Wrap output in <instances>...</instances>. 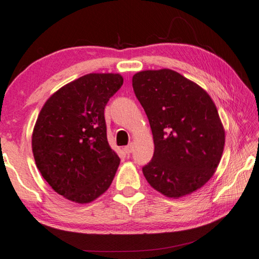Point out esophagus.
Wrapping results in <instances>:
<instances>
[{"instance_id":"1","label":"esophagus","mask_w":259,"mask_h":259,"mask_svg":"<svg viewBox=\"0 0 259 259\" xmlns=\"http://www.w3.org/2000/svg\"><path fill=\"white\" fill-rule=\"evenodd\" d=\"M123 150H124V153H125V154H130V153L131 152H133V150H134V146H133V144H130V145H128V146H125L124 148H123Z\"/></svg>"}]
</instances>
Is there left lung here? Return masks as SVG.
<instances>
[{
	"mask_svg": "<svg viewBox=\"0 0 259 259\" xmlns=\"http://www.w3.org/2000/svg\"><path fill=\"white\" fill-rule=\"evenodd\" d=\"M133 87L154 140L153 159L143 166L146 181L168 198L198 191L213 176L225 145L211 97L168 68L136 73Z\"/></svg>",
	"mask_w": 259,
	"mask_h": 259,
	"instance_id": "left-lung-1",
	"label": "left lung"
}]
</instances>
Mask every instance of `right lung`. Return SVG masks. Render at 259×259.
Wrapping results in <instances>:
<instances>
[{"label": "right lung", "instance_id": "right-lung-1", "mask_svg": "<svg viewBox=\"0 0 259 259\" xmlns=\"http://www.w3.org/2000/svg\"><path fill=\"white\" fill-rule=\"evenodd\" d=\"M122 84L120 74H87L43 105L33 130V155L42 177L65 199L89 203L111 186L120 157L107 142L104 109Z\"/></svg>", "mask_w": 259, "mask_h": 259}]
</instances>
